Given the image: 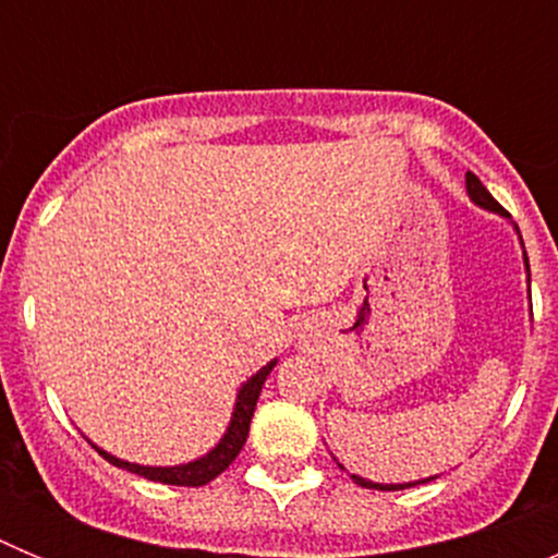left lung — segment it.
Returning <instances> with one entry per match:
<instances>
[{
  "instance_id": "left-lung-1",
  "label": "left lung",
  "mask_w": 558,
  "mask_h": 558,
  "mask_svg": "<svg viewBox=\"0 0 558 558\" xmlns=\"http://www.w3.org/2000/svg\"><path fill=\"white\" fill-rule=\"evenodd\" d=\"M466 195H470V201H472V204H477V206H481V209H486V211H495V215H500V218L511 220V215H509V211L502 209V206L497 204L495 198H492V195H489V190H486V186L481 184V179H477L475 172H466ZM511 226H514V223H511ZM514 231H517V234H520V229H517V226H514ZM520 243H522V236H520ZM522 263H525V274H529V282H531V265H529V254H525V251H522ZM340 470H343V466H340ZM433 477H438V475H433ZM433 477H422V481H411V483H374V481H368V477L352 475V481L357 483V486H366V489H379V492H399V489H411V486H418V483H427V481H433Z\"/></svg>"
}]
</instances>
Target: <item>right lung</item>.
Returning <instances> with one entry per match:
<instances>
[{
    "mask_svg": "<svg viewBox=\"0 0 558 558\" xmlns=\"http://www.w3.org/2000/svg\"><path fill=\"white\" fill-rule=\"evenodd\" d=\"M276 360H270L268 366H263L254 377H248L240 386L236 391V402H234V411H231V422L226 427L223 438H220L218 445L211 447L206 456L195 458V461H186V463H175V466H145V463H131V461H122V458L111 456V452L100 450L97 445V452L106 458L108 463L113 466H120V470L133 472V475L147 477V481H156V483H167V486H204V483L215 481L223 470H229V463L240 456L243 450L245 438H248V427H251V416H254V408H256V399L263 393L265 379L268 374L274 372Z\"/></svg>",
    "mask_w": 558,
    "mask_h": 558,
    "instance_id": "add662e5",
    "label": "right lung"
}]
</instances>
